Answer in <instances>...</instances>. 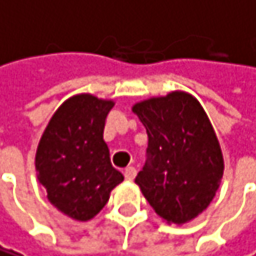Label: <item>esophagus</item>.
I'll return each mask as SVG.
<instances>
[{
  "label": "esophagus",
  "mask_w": 256,
  "mask_h": 256,
  "mask_svg": "<svg viewBox=\"0 0 256 256\" xmlns=\"http://www.w3.org/2000/svg\"><path fill=\"white\" fill-rule=\"evenodd\" d=\"M136 174V170H135V166H127L126 170H124V178L127 181H132L134 178Z\"/></svg>",
  "instance_id": "obj_1"
}]
</instances>
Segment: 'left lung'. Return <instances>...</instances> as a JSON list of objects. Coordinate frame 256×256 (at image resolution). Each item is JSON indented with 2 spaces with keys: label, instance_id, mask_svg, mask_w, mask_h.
<instances>
[{
  "label": "left lung",
  "instance_id": "obj_1",
  "mask_svg": "<svg viewBox=\"0 0 256 256\" xmlns=\"http://www.w3.org/2000/svg\"><path fill=\"white\" fill-rule=\"evenodd\" d=\"M146 127V162L136 174L144 198L168 224H184L212 202L224 174V157L203 106L174 91L134 105Z\"/></svg>",
  "mask_w": 256,
  "mask_h": 256
}]
</instances>
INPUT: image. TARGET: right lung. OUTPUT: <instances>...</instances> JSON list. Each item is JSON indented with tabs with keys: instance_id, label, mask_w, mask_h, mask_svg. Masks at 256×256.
I'll use <instances>...</instances> for the list:
<instances>
[{
	"instance_id": "obj_1",
	"label": "right lung",
	"mask_w": 256,
	"mask_h": 256,
	"mask_svg": "<svg viewBox=\"0 0 256 256\" xmlns=\"http://www.w3.org/2000/svg\"><path fill=\"white\" fill-rule=\"evenodd\" d=\"M113 105L91 94L70 97L53 114L36 152L48 202L75 220L92 218L124 181L104 142L105 118Z\"/></svg>"
}]
</instances>
